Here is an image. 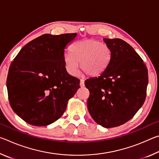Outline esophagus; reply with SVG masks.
Returning <instances> with one entry per match:
<instances>
[{"label": "esophagus", "instance_id": "obj_1", "mask_svg": "<svg viewBox=\"0 0 159 159\" xmlns=\"http://www.w3.org/2000/svg\"><path fill=\"white\" fill-rule=\"evenodd\" d=\"M80 85L81 86V87H83V86L85 85V80H84V79H80Z\"/></svg>", "mask_w": 159, "mask_h": 159}]
</instances>
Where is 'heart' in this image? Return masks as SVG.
<instances>
[{
  "label": "heart",
  "instance_id": "b5f03b06",
  "mask_svg": "<svg viewBox=\"0 0 159 159\" xmlns=\"http://www.w3.org/2000/svg\"><path fill=\"white\" fill-rule=\"evenodd\" d=\"M111 60V52L107 45L94 39H83L73 43L70 52L64 56L66 71L76 76L81 69L90 76H100L108 68Z\"/></svg>",
  "mask_w": 159,
  "mask_h": 159
}]
</instances>
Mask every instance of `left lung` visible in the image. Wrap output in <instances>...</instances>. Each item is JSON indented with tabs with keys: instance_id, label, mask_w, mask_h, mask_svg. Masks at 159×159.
Returning <instances> with one entry per match:
<instances>
[{
	"instance_id": "1",
	"label": "left lung",
	"mask_w": 159,
	"mask_h": 159,
	"mask_svg": "<svg viewBox=\"0 0 159 159\" xmlns=\"http://www.w3.org/2000/svg\"><path fill=\"white\" fill-rule=\"evenodd\" d=\"M111 52L108 68L98 77L87 79V105L94 120L104 128L124 124L143 105L148 70L138 53L120 39H104Z\"/></svg>"
}]
</instances>
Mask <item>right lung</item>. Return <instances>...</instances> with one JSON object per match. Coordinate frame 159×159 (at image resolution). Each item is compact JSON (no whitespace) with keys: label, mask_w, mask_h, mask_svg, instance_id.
I'll return each instance as SVG.
<instances>
[{"label":"right lung","mask_w":159,"mask_h":159,"mask_svg":"<svg viewBox=\"0 0 159 159\" xmlns=\"http://www.w3.org/2000/svg\"><path fill=\"white\" fill-rule=\"evenodd\" d=\"M76 35H42L21 48L10 64L6 81L10 104L29 124L55 122L80 88V80L67 73L64 64V49Z\"/></svg>","instance_id":"obj_1"}]
</instances>
